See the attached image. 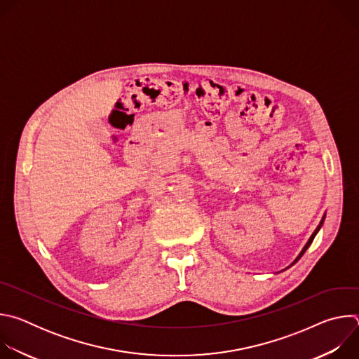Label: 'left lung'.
<instances>
[{
    "label": "left lung",
    "instance_id": "8db88e82",
    "mask_svg": "<svg viewBox=\"0 0 359 359\" xmlns=\"http://www.w3.org/2000/svg\"><path fill=\"white\" fill-rule=\"evenodd\" d=\"M323 223H324V217H323V220H321V223H320V226H318V227H317V230H316V231H314V233H313V236H311V238H310V240H309V243H306V244H305V247H304V250H302V251H301V254H299V255H298V259H297V260H295V263H297V262H298V260H299V259H301V255H302V254H304V252H305V250H306V248H309V247H310V245H311V243H313V240H314V237H316V234H317V233H318V230H320V229H321V226H323Z\"/></svg>",
    "mask_w": 359,
    "mask_h": 359
}]
</instances>
